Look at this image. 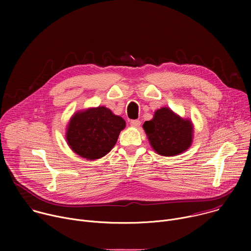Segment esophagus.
I'll return each mask as SVG.
<instances>
[{
	"instance_id": "34e87169",
	"label": "esophagus",
	"mask_w": 251,
	"mask_h": 251,
	"mask_svg": "<svg viewBox=\"0 0 251 251\" xmlns=\"http://www.w3.org/2000/svg\"><path fill=\"white\" fill-rule=\"evenodd\" d=\"M130 125H131L132 127L138 128V127L141 125V122H140V120H131V121H130Z\"/></svg>"
}]
</instances>
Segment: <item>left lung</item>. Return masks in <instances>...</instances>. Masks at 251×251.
<instances>
[{"label":"left lung","instance_id":"obj_1","mask_svg":"<svg viewBox=\"0 0 251 251\" xmlns=\"http://www.w3.org/2000/svg\"><path fill=\"white\" fill-rule=\"evenodd\" d=\"M150 145L161 156L174 157L188 150L193 142L194 126L168 107L158 109L152 120L143 124Z\"/></svg>","mask_w":251,"mask_h":251}]
</instances>
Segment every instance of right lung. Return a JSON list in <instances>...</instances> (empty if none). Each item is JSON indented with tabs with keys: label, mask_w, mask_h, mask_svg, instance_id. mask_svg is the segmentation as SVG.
<instances>
[{
	"label": "right lung",
	"mask_w": 251,
	"mask_h": 251,
	"mask_svg": "<svg viewBox=\"0 0 251 251\" xmlns=\"http://www.w3.org/2000/svg\"><path fill=\"white\" fill-rule=\"evenodd\" d=\"M124 119L104 106L78 111L70 118L66 129L67 144L75 153L87 160L108 154L125 128Z\"/></svg>",
	"instance_id": "right-lung-1"
}]
</instances>
